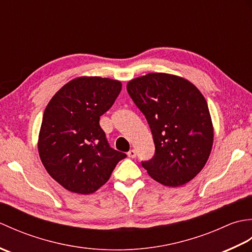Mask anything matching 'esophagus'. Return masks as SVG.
I'll return each instance as SVG.
<instances>
[{
	"instance_id": "esophagus-1",
	"label": "esophagus",
	"mask_w": 252,
	"mask_h": 252,
	"mask_svg": "<svg viewBox=\"0 0 252 252\" xmlns=\"http://www.w3.org/2000/svg\"><path fill=\"white\" fill-rule=\"evenodd\" d=\"M127 156L130 158H135L136 157V151L135 149H130V152L127 153Z\"/></svg>"
}]
</instances>
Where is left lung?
Returning <instances> with one entry per match:
<instances>
[{"label": "left lung", "instance_id": "1", "mask_svg": "<svg viewBox=\"0 0 252 252\" xmlns=\"http://www.w3.org/2000/svg\"><path fill=\"white\" fill-rule=\"evenodd\" d=\"M126 90L145 116L156 153L142 165L164 186L189 183L205 167L213 145L208 104L194 84L179 76L151 72Z\"/></svg>", "mask_w": 252, "mask_h": 252}]
</instances>
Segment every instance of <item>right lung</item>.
<instances>
[{
  "mask_svg": "<svg viewBox=\"0 0 252 252\" xmlns=\"http://www.w3.org/2000/svg\"><path fill=\"white\" fill-rule=\"evenodd\" d=\"M122 89L118 80L84 76L58 90L44 110L37 140L53 179L76 194H93L126 155L112 149L99 126Z\"/></svg>",
  "mask_w": 252,
  "mask_h": 252,
  "instance_id": "add662e5",
  "label": "right lung"
}]
</instances>
